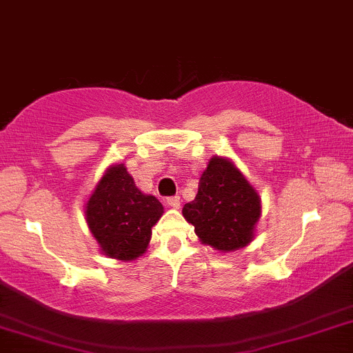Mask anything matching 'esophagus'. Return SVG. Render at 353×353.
Returning a JSON list of instances; mask_svg holds the SVG:
<instances>
[{
  "mask_svg": "<svg viewBox=\"0 0 353 353\" xmlns=\"http://www.w3.org/2000/svg\"><path fill=\"white\" fill-rule=\"evenodd\" d=\"M165 203H168L169 208L177 209L181 206V197L179 196H170V197H168V199H165Z\"/></svg>",
  "mask_w": 353,
  "mask_h": 353,
  "instance_id": "esophagus-1",
  "label": "esophagus"
}]
</instances>
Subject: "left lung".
Masks as SVG:
<instances>
[{"label": "left lung", "instance_id": "left-lung-1", "mask_svg": "<svg viewBox=\"0 0 353 353\" xmlns=\"http://www.w3.org/2000/svg\"><path fill=\"white\" fill-rule=\"evenodd\" d=\"M201 241L219 251H234L253 239L261 214L259 197L233 162L212 157L199 181L196 199L183 208Z\"/></svg>", "mask_w": 353, "mask_h": 353}]
</instances>
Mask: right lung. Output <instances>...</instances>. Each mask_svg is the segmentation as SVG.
<instances>
[{
  "instance_id": "add662e5",
  "label": "right lung",
  "mask_w": 353,
  "mask_h": 353,
  "mask_svg": "<svg viewBox=\"0 0 353 353\" xmlns=\"http://www.w3.org/2000/svg\"><path fill=\"white\" fill-rule=\"evenodd\" d=\"M162 212L159 199L142 194L123 164L107 170L85 209L88 228L102 253L122 261L144 253Z\"/></svg>"
}]
</instances>
